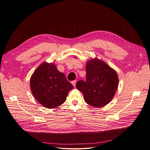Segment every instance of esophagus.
Segmentation results:
<instances>
[{"label": "esophagus", "instance_id": "34e87169", "mask_svg": "<svg viewBox=\"0 0 150 150\" xmlns=\"http://www.w3.org/2000/svg\"><path fill=\"white\" fill-rule=\"evenodd\" d=\"M71 83H72V85H74V87H75V86H76V80H74V81H71Z\"/></svg>", "mask_w": 150, "mask_h": 150}]
</instances>
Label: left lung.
Returning a JSON list of instances; mask_svg holds the SVG:
<instances>
[{
	"mask_svg": "<svg viewBox=\"0 0 150 150\" xmlns=\"http://www.w3.org/2000/svg\"><path fill=\"white\" fill-rule=\"evenodd\" d=\"M86 81L80 80L76 84L85 102L97 108L108 104L118 89L117 72L105 62L94 58L86 62Z\"/></svg>",
	"mask_w": 150,
	"mask_h": 150,
	"instance_id": "left-lung-1",
	"label": "left lung"
}]
</instances>
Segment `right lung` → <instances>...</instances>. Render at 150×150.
Listing matches in <instances>:
<instances>
[{"mask_svg": "<svg viewBox=\"0 0 150 150\" xmlns=\"http://www.w3.org/2000/svg\"><path fill=\"white\" fill-rule=\"evenodd\" d=\"M32 93L36 100L47 108H54L64 103L74 86L64 74L57 70L54 63L44 62L31 76Z\"/></svg>", "mask_w": 150, "mask_h": 150, "instance_id": "1", "label": "right lung"}]
</instances>
